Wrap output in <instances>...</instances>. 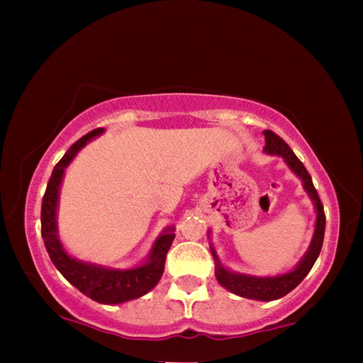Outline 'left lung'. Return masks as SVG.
<instances>
[{
    "mask_svg": "<svg viewBox=\"0 0 363 363\" xmlns=\"http://www.w3.org/2000/svg\"><path fill=\"white\" fill-rule=\"evenodd\" d=\"M262 133L264 136H266V147H264V150L267 153H275V155H280L285 158L288 167H290L294 173L301 177V179H303L306 192L309 194L312 201H314L315 210H317V223H315V232H314V237H312L311 247L307 250L306 256L296 266V269L288 274L277 275V277H251V275L233 274L230 270H227L220 266V262L216 256V251L213 248L211 251H213L214 261H216L214 274H216V279L220 285L242 298H250V299H257V301H272V299H279L281 296H285V294L294 290V288L304 280L306 275L311 272L312 266H314L318 255H320V250L323 245L325 213H323V205L320 201V196H318L314 184H312V177L309 173H307L303 162L294 155V152L290 149V145H288L280 136H277L274 131L266 130Z\"/></svg>",
    "mask_w": 363,
    "mask_h": 363,
    "instance_id": "obj_1",
    "label": "left lung"
}]
</instances>
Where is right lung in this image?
Wrapping results in <instances>:
<instances>
[{
	"label": "right lung",
	"mask_w": 363,
	"mask_h": 363,
	"mask_svg": "<svg viewBox=\"0 0 363 363\" xmlns=\"http://www.w3.org/2000/svg\"><path fill=\"white\" fill-rule=\"evenodd\" d=\"M104 130L97 128L78 139L65 155L59 160L54 167L52 174L49 177L46 192L43 195L41 203V237L45 240V247L54 266L70 284L78 288L79 291L91 299L102 304H120L125 301L136 299L144 296L162 279L164 270V261L167 253L174 240V229H168L163 232L162 237L157 238L150 251L149 261L144 266L128 269V270H115L106 269L94 264L82 262L70 257L60 245L57 238V225H56V208L59 199V187L62 182L64 171L72 158L82 147L96 136H99Z\"/></svg>",
	"instance_id": "add662e5"
}]
</instances>
